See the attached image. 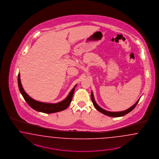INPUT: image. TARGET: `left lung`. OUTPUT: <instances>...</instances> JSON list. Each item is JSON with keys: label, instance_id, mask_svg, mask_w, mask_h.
<instances>
[{"label": "left lung", "instance_id": "1", "mask_svg": "<svg viewBox=\"0 0 159 159\" xmlns=\"http://www.w3.org/2000/svg\"><path fill=\"white\" fill-rule=\"evenodd\" d=\"M91 99H92V101L93 102V106L95 107V108L99 111L100 112H101L102 114H103L104 115H106L107 116H112V117H120V116H122L128 114L129 112H130L132 110H133L134 108H135L136 107V105H137L138 102H139L140 101V99L135 102V103L131 107H130L129 108H128L127 110H125V111H120V112H110V111H106L103 109H102V108H101L95 102V99H94V96H93V92H92L91 93Z\"/></svg>", "mask_w": 159, "mask_h": 159}]
</instances>
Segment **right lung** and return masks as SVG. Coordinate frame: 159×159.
I'll list each match as a JSON object with an SVG mask.
<instances>
[{"mask_svg":"<svg viewBox=\"0 0 159 159\" xmlns=\"http://www.w3.org/2000/svg\"><path fill=\"white\" fill-rule=\"evenodd\" d=\"M18 87H19L20 93L24 97L26 103L29 105V106H30L32 109H34L37 111L43 112L45 114H51V113L60 112V111L65 110L66 108H67L71 102L73 95L75 92V89L76 86V85L75 86V87L70 91L69 94L67 96V98L63 101L56 103H48L39 102L37 101H35L32 98H31L26 93L24 89L22 88V84L20 82L19 73L18 74Z\"/></svg>","mask_w":159,"mask_h":159,"instance_id":"add662e5","label":"right lung"}]
</instances>
